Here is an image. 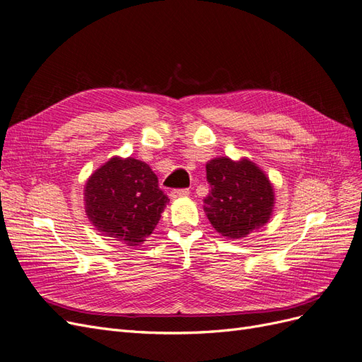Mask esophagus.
<instances>
[{"label":"esophagus","instance_id":"esophagus-1","mask_svg":"<svg viewBox=\"0 0 362 362\" xmlns=\"http://www.w3.org/2000/svg\"><path fill=\"white\" fill-rule=\"evenodd\" d=\"M190 192L189 189H173L170 192V198L175 199V198H182V196H189Z\"/></svg>","mask_w":362,"mask_h":362}]
</instances>
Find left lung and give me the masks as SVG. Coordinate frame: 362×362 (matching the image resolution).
<instances>
[{
  "instance_id": "8db88e82",
  "label": "left lung",
  "mask_w": 362,
  "mask_h": 362,
  "mask_svg": "<svg viewBox=\"0 0 362 362\" xmlns=\"http://www.w3.org/2000/svg\"><path fill=\"white\" fill-rule=\"evenodd\" d=\"M206 181L210 193L204 199V211L217 233L240 238L267 223L275 194L255 163L214 158L206 164Z\"/></svg>"
}]
</instances>
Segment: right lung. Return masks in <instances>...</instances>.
Masks as SVG:
<instances>
[{"label":"right lung","mask_w":362,"mask_h":362,"mask_svg":"<svg viewBox=\"0 0 362 362\" xmlns=\"http://www.w3.org/2000/svg\"><path fill=\"white\" fill-rule=\"evenodd\" d=\"M86 213L98 231L127 246H137L154 231L168 196L157 175L136 158H112L89 178Z\"/></svg>","instance_id":"obj_1"}]
</instances>
